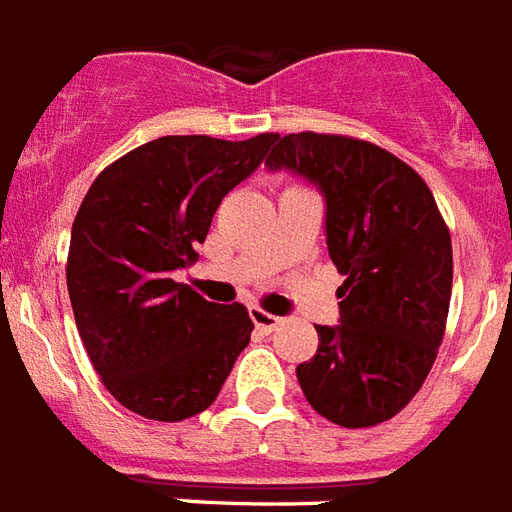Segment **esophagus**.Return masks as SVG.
I'll return each mask as SVG.
<instances>
[{
	"mask_svg": "<svg viewBox=\"0 0 512 512\" xmlns=\"http://www.w3.org/2000/svg\"><path fill=\"white\" fill-rule=\"evenodd\" d=\"M251 319H253V324H256V330L264 335H270L272 330H278V324H281V319H278V316L261 311V308H251Z\"/></svg>",
	"mask_w": 512,
	"mask_h": 512,
	"instance_id": "34e87169",
	"label": "esophagus"
}]
</instances>
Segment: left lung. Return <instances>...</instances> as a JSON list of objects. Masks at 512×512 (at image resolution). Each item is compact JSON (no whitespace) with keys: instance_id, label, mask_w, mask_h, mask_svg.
Listing matches in <instances>:
<instances>
[{"instance_id":"obj_1","label":"left lung","mask_w":512,"mask_h":512,"mask_svg":"<svg viewBox=\"0 0 512 512\" xmlns=\"http://www.w3.org/2000/svg\"><path fill=\"white\" fill-rule=\"evenodd\" d=\"M324 196L327 251L346 281L341 319L316 324L319 349L297 365L308 404L343 428L398 414L436 360L453 289V245L423 177L349 136H275L264 163Z\"/></svg>"}]
</instances>
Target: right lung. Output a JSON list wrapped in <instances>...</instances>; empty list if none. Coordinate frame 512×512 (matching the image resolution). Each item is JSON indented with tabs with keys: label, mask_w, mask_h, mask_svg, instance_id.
Listing matches in <instances>:
<instances>
[{
	"label": "right lung",
	"mask_w": 512,
	"mask_h": 512,
	"mask_svg": "<svg viewBox=\"0 0 512 512\" xmlns=\"http://www.w3.org/2000/svg\"><path fill=\"white\" fill-rule=\"evenodd\" d=\"M248 141L163 136L100 171L78 207L67 294L89 360L130 412L179 423L218 398L251 341L245 305H218L171 272L196 261L223 196L267 158Z\"/></svg>",
	"instance_id": "1"
}]
</instances>
